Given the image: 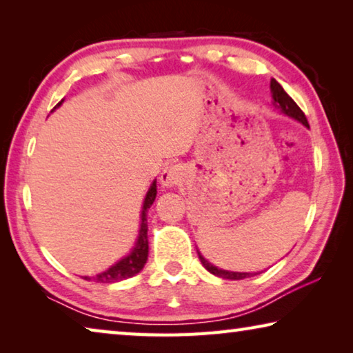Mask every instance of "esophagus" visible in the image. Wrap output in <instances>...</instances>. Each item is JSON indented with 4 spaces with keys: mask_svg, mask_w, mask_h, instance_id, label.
<instances>
[{
    "mask_svg": "<svg viewBox=\"0 0 353 353\" xmlns=\"http://www.w3.org/2000/svg\"><path fill=\"white\" fill-rule=\"evenodd\" d=\"M181 181H182V170L179 165L166 166L162 172V176H160V182H162V185L166 188L176 187L177 183H181Z\"/></svg>",
    "mask_w": 353,
    "mask_h": 353,
    "instance_id": "esophagus-1",
    "label": "esophagus"
}]
</instances>
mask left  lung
<instances>
[{
  "label": "left lung",
  "instance_id": "obj_1",
  "mask_svg": "<svg viewBox=\"0 0 353 353\" xmlns=\"http://www.w3.org/2000/svg\"><path fill=\"white\" fill-rule=\"evenodd\" d=\"M271 93H272V99H274V104H276L277 109H280V112L285 113V115H288L291 118L297 119L299 123H302L303 126L308 128V121H307V117L305 113L301 110V107H299L294 101H292L291 97H288V93L283 90V87L280 85V83L276 79H271ZM199 255V260L202 265H204L205 270L208 272H212L213 276H218L221 279H229V280H241V279H246V277H252L256 276V274L260 272H234V271H225V270H219L218 266H213L212 263H208L204 256L201 255V252H198Z\"/></svg>",
  "mask_w": 353,
  "mask_h": 353
}]
</instances>
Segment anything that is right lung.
<instances>
[{"label": "right lung", "instance_id": "right-lung-1", "mask_svg": "<svg viewBox=\"0 0 353 353\" xmlns=\"http://www.w3.org/2000/svg\"><path fill=\"white\" fill-rule=\"evenodd\" d=\"M63 103V99L59 103L56 107H59ZM54 107V109H56ZM157 196V185H155V181L151 183L149 187L145 202H143V210H141V224H140V232H139V238H137L135 246L130 250V254L123 256L121 260L115 265L110 266L109 270H105L104 272L97 274L94 277H83L85 280H94V282L99 283H113V282H119V280L134 277L135 274H139L145 263L148 260V252H149V246H148V219H146V213L148 208H151L152 202Z\"/></svg>", "mask_w": 353, "mask_h": 353}]
</instances>
